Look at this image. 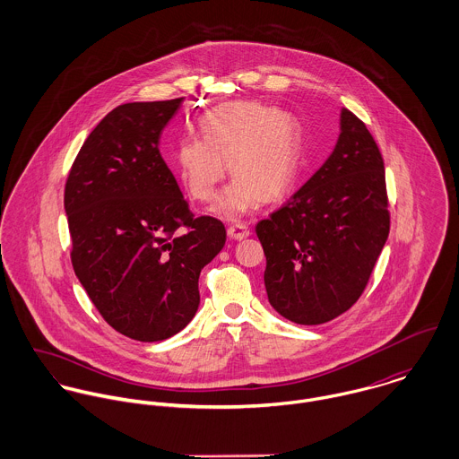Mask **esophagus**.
Segmentation results:
<instances>
[{"label": "esophagus", "mask_w": 459, "mask_h": 459, "mask_svg": "<svg viewBox=\"0 0 459 459\" xmlns=\"http://www.w3.org/2000/svg\"><path fill=\"white\" fill-rule=\"evenodd\" d=\"M228 237L233 238V240H244V238L249 237V228L246 224H242V222L233 224V226L228 228Z\"/></svg>", "instance_id": "1"}]
</instances>
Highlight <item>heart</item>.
<instances>
[{"mask_svg":"<svg viewBox=\"0 0 459 459\" xmlns=\"http://www.w3.org/2000/svg\"><path fill=\"white\" fill-rule=\"evenodd\" d=\"M203 139H184L175 153L178 175L193 197L210 203L226 175L215 212L238 219L262 201L286 195L299 171L302 129L299 120L260 102H230L210 109L201 120Z\"/></svg>","mask_w":459,"mask_h":459,"instance_id":"obj_1","label":"heart"}]
</instances>
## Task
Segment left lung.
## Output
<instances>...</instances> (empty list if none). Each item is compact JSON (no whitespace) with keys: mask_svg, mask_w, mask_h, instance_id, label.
Here are the masks:
<instances>
[{"mask_svg":"<svg viewBox=\"0 0 459 459\" xmlns=\"http://www.w3.org/2000/svg\"><path fill=\"white\" fill-rule=\"evenodd\" d=\"M389 226L382 153L368 127L342 108L327 160L256 224L270 306L299 325L348 311L369 281Z\"/></svg>","mask_w":459,"mask_h":459,"instance_id":"left-lung-1","label":"left lung"}]
</instances>
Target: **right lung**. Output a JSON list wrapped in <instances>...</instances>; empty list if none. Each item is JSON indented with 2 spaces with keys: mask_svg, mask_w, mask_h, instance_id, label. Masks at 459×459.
Returning a JSON list of instances; mask_svg holds the SVG:
<instances>
[{
  "mask_svg": "<svg viewBox=\"0 0 459 459\" xmlns=\"http://www.w3.org/2000/svg\"><path fill=\"white\" fill-rule=\"evenodd\" d=\"M182 102L118 106L88 135L66 178L74 272L102 318L143 342L187 327L199 273L226 242L221 221L193 215L159 152Z\"/></svg>",
  "mask_w": 459,
  "mask_h": 459,
  "instance_id": "obj_1",
  "label": "right lung"
}]
</instances>
